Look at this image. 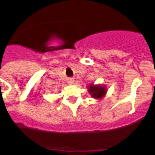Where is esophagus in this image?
I'll return each mask as SVG.
<instances>
[{
  "label": "esophagus",
  "instance_id": "obj_1",
  "mask_svg": "<svg viewBox=\"0 0 155 155\" xmlns=\"http://www.w3.org/2000/svg\"><path fill=\"white\" fill-rule=\"evenodd\" d=\"M73 83H74V79H73V78L69 79V80H68V84H73Z\"/></svg>",
  "mask_w": 155,
  "mask_h": 155
}]
</instances>
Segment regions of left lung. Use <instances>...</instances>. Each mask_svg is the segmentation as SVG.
Instances as JSON below:
<instances>
[{
	"label": "left lung",
	"mask_w": 155,
	"mask_h": 155,
	"mask_svg": "<svg viewBox=\"0 0 155 155\" xmlns=\"http://www.w3.org/2000/svg\"><path fill=\"white\" fill-rule=\"evenodd\" d=\"M106 88L102 85H94L90 84L88 86V92L90 93L91 96L95 99H100L104 97L106 94Z\"/></svg>",
	"instance_id": "1"
}]
</instances>
